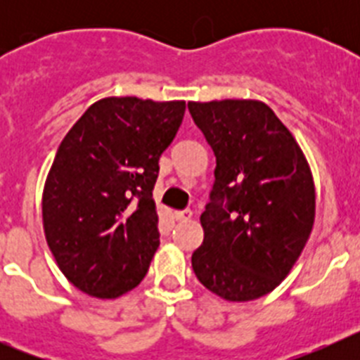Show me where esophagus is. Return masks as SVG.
Returning <instances> with one entry per match:
<instances>
[{"label": "esophagus", "instance_id": "1", "mask_svg": "<svg viewBox=\"0 0 360 360\" xmlns=\"http://www.w3.org/2000/svg\"><path fill=\"white\" fill-rule=\"evenodd\" d=\"M193 218V211L186 209V211H174V219L178 221H187V219Z\"/></svg>", "mask_w": 360, "mask_h": 360}]
</instances>
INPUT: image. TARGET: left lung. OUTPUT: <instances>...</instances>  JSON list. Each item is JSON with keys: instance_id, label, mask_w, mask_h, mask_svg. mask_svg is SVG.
<instances>
[{"instance_id": "obj_1", "label": "left lung", "mask_w": 360, "mask_h": 360, "mask_svg": "<svg viewBox=\"0 0 360 360\" xmlns=\"http://www.w3.org/2000/svg\"><path fill=\"white\" fill-rule=\"evenodd\" d=\"M187 108L216 155L212 202L200 216L203 243L193 252V270L218 297L254 301L287 278L310 238L317 198L310 165L262 101H191Z\"/></svg>"}]
</instances>
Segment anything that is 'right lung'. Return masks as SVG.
I'll list each match as a JSON object with an SVG mask.
<instances>
[{
	"mask_svg": "<svg viewBox=\"0 0 360 360\" xmlns=\"http://www.w3.org/2000/svg\"><path fill=\"white\" fill-rule=\"evenodd\" d=\"M186 101L104 97L66 133L43 189V229L73 287L117 299L141 285L160 245L153 189Z\"/></svg>",
	"mask_w": 360,
	"mask_h": 360,
	"instance_id": "obj_1",
	"label": "right lung"
}]
</instances>
